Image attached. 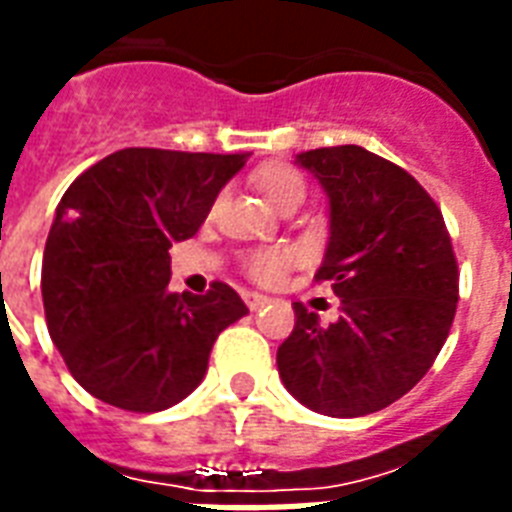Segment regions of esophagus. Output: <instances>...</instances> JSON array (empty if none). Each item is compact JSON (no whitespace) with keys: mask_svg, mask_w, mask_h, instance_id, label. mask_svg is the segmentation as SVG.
I'll return each instance as SVG.
<instances>
[{"mask_svg":"<svg viewBox=\"0 0 512 512\" xmlns=\"http://www.w3.org/2000/svg\"><path fill=\"white\" fill-rule=\"evenodd\" d=\"M244 301L252 312H257V309H263L268 304V298L263 293H244Z\"/></svg>","mask_w":512,"mask_h":512,"instance_id":"esophagus-1","label":"esophagus"}]
</instances>
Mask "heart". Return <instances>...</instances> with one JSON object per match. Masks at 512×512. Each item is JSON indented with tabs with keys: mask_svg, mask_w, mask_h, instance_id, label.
<instances>
[{
	"mask_svg": "<svg viewBox=\"0 0 512 512\" xmlns=\"http://www.w3.org/2000/svg\"><path fill=\"white\" fill-rule=\"evenodd\" d=\"M257 187L266 195V200L276 211H282L285 206L293 203H304L306 198V181L304 176L295 168L285 165V162H271L266 168L257 173ZM290 266V255L285 249H255L244 257V271L255 282H276L279 276L285 274V268Z\"/></svg>",
	"mask_w": 512,
	"mask_h": 512,
	"instance_id": "b5f03b06",
	"label": "heart"
}]
</instances>
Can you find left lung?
Returning <instances> with one entry per match:
<instances>
[{"label": "left lung", "mask_w": 512, "mask_h": 512, "mask_svg": "<svg viewBox=\"0 0 512 512\" xmlns=\"http://www.w3.org/2000/svg\"><path fill=\"white\" fill-rule=\"evenodd\" d=\"M331 206L314 279L339 295L331 325L293 304L295 328L276 366L314 412L361 418L412 391L448 339L458 266L442 211L410 173L361 146L298 154Z\"/></svg>", "instance_id": "8db88e82"}]
</instances>
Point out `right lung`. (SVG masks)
Segmentation results:
<instances>
[{
	"mask_svg": "<svg viewBox=\"0 0 512 512\" xmlns=\"http://www.w3.org/2000/svg\"><path fill=\"white\" fill-rule=\"evenodd\" d=\"M246 154L121 149L81 173L56 206L43 255L48 333L94 399L168 410L206 377L208 355L249 309L225 282L170 293V255L206 222Z\"/></svg>",
	"mask_w": 512,
	"mask_h": 512,
	"instance_id": "add662e5",
	"label": "right lung"
}]
</instances>
